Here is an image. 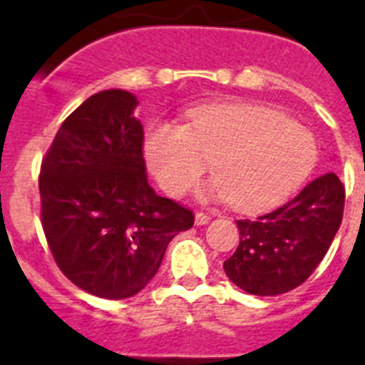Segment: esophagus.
Wrapping results in <instances>:
<instances>
[{"mask_svg":"<svg viewBox=\"0 0 365 365\" xmlns=\"http://www.w3.org/2000/svg\"><path fill=\"white\" fill-rule=\"evenodd\" d=\"M210 215L206 214V212H197V214H195V225H199V227H201V225H206V222L210 221Z\"/></svg>","mask_w":365,"mask_h":365,"instance_id":"obj_1","label":"esophagus"}]
</instances>
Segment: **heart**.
I'll list each match as a JSON object with an SVG mask.
<instances>
[{
  "label": "heart",
  "instance_id": "b5f03b06",
  "mask_svg": "<svg viewBox=\"0 0 365 365\" xmlns=\"http://www.w3.org/2000/svg\"><path fill=\"white\" fill-rule=\"evenodd\" d=\"M148 166L160 188L188 192L208 163L214 197L240 212H259L285 201L307 180L318 146L305 125L247 102L192 109L182 125L155 124L144 140Z\"/></svg>",
  "mask_w": 365,
  "mask_h": 365
}]
</instances>
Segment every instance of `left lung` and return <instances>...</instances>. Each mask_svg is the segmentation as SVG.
I'll use <instances>...</instances> for the list:
<instances>
[{
    "label": "left lung",
    "mask_w": 365,
    "mask_h": 365,
    "mask_svg": "<svg viewBox=\"0 0 365 365\" xmlns=\"http://www.w3.org/2000/svg\"><path fill=\"white\" fill-rule=\"evenodd\" d=\"M344 202L340 179L325 173L276 210L235 221L240 245L222 265L230 282L256 296H278L302 285L333 243Z\"/></svg>",
    "instance_id": "left-lung-1"
}]
</instances>
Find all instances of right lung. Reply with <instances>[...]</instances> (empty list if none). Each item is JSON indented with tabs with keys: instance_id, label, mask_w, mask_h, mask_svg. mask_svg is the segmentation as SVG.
<instances>
[{
	"instance_id": "1",
	"label": "right lung",
	"mask_w": 365,
	"mask_h": 365,
	"mask_svg": "<svg viewBox=\"0 0 365 365\" xmlns=\"http://www.w3.org/2000/svg\"><path fill=\"white\" fill-rule=\"evenodd\" d=\"M137 98L89 96L60 125L41 160V227L58 269L82 291L131 298L150 283L193 212L148 185Z\"/></svg>"
}]
</instances>
